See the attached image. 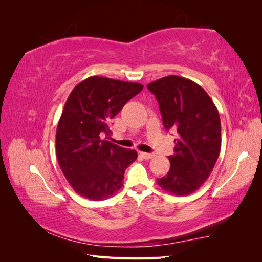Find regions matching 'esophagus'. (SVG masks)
<instances>
[{"label":"esophagus","mask_w":262,"mask_h":262,"mask_svg":"<svg viewBox=\"0 0 262 262\" xmlns=\"http://www.w3.org/2000/svg\"><path fill=\"white\" fill-rule=\"evenodd\" d=\"M140 154H141V157L142 158H144L145 160H149V159H152L153 157H154V154L153 153H145V152H140Z\"/></svg>","instance_id":"34e87169"}]
</instances>
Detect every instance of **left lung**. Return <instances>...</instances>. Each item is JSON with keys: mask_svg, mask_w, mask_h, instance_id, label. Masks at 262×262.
<instances>
[{"mask_svg": "<svg viewBox=\"0 0 262 262\" xmlns=\"http://www.w3.org/2000/svg\"><path fill=\"white\" fill-rule=\"evenodd\" d=\"M159 102L165 129L178 133L170 170L157 179L164 191L186 196L208 179L221 152V119L204 89L182 76L169 75L147 84Z\"/></svg>", "mask_w": 262, "mask_h": 262, "instance_id": "left-lung-1", "label": "left lung"}]
</instances>
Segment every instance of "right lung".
<instances>
[{
	"label": "right lung",
	"instance_id": "1",
	"mask_svg": "<svg viewBox=\"0 0 262 262\" xmlns=\"http://www.w3.org/2000/svg\"><path fill=\"white\" fill-rule=\"evenodd\" d=\"M142 89L141 83L90 76L70 93L56 130V155L80 196L103 200L122 187L125 170L137 152L107 141L109 122Z\"/></svg>",
	"mask_w": 262,
	"mask_h": 262
}]
</instances>
